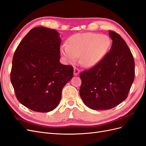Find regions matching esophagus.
Returning <instances> with one entry per match:
<instances>
[{
  "label": "esophagus",
  "mask_w": 146,
  "mask_h": 146,
  "mask_svg": "<svg viewBox=\"0 0 146 146\" xmlns=\"http://www.w3.org/2000/svg\"><path fill=\"white\" fill-rule=\"evenodd\" d=\"M80 73V70H79L77 68H74V76H78V75Z\"/></svg>",
  "instance_id": "1"
}]
</instances>
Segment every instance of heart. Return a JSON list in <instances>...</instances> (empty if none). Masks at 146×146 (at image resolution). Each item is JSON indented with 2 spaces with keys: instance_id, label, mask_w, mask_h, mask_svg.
<instances>
[{
  "instance_id": "b5f03b06",
  "label": "heart",
  "mask_w": 146,
  "mask_h": 146,
  "mask_svg": "<svg viewBox=\"0 0 146 146\" xmlns=\"http://www.w3.org/2000/svg\"><path fill=\"white\" fill-rule=\"evenodd\" d=\"M111 46L110 38L94 33H77L69 39L68 45L64 44L61 51L70 63L76 61L80 56V63L85 67L98 64L107 55Z\"/></svg>"
}]
</instances>
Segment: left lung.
<instances>
[{"label":"left lung","instance_id":"obj_1","mask_svg":"<svg viewBox=\"0 0 146 146\" xmlns=\"http://www.w3.org/2000/svg\"><path fill=\"white\" fill-rule=\"evenodd\" d=\"M110 52L92 68L80 75V96L88 107L107 110L116 107L129 94L135 78V61L127 43L110 31Z\"/></svg>","mask_w":146,"mask_h":146}]
</instances>
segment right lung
Listing matches in <instances>:
<instances>
[{"label":"right lung","mask_w":146,"mask_h":146,"mask_svg":"<svg viewBox=\"0 0 146 146\" xmlns=\"http://www.w3.org/2000/svg\"><path fill=\"white\" fill-rule=\"evenodd\" d=\"M56 30L32 29L13 55L10 79L17 100L34 111L54 110L63 88L73 77L74 69L60 63L61 44Z\"/></svg>","instance_id":"1"}]
</instances>
